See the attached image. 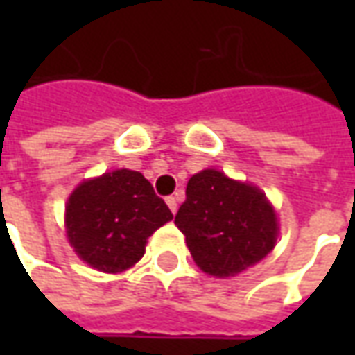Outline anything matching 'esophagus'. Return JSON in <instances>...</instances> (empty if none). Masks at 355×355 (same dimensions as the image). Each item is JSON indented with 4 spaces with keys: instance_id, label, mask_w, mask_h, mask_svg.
<instances>
[{
    "instance_id": "34e87169",
    "label": "esophagus",
    "mask_w": 355,
    "mask_h": 355,
    "mask_svg": "<svg viewBox=\"0 0 355 355\" xmlns=\"http://www.w3.org/2000/svg\"><path fill=\"white\" fill-rule=\"evenodd\" d=\"M167 205H169V209H171V213H173V215H175V213H177V209H178V200L177 198H175V196H169V198H167Z\"/></svg>"
}]
</instances>
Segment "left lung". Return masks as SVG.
I'll return each instance as SVG.
<instances>
[{"mask_svg":"<svg viewBox=\"0 0 355 355\" xmlns=\"http://www.w3.org/2000/svg\"><path fill=\"white\" fill-rule=\"evenodd\" d=\"M175 224L186 236L196 264L218 277L239 274L264 259L277 236L275 213L266 196L215 169L188 180Z\"/></svg>","mask_w":355,"mask_h":355,"instance_id":"obj_1","label":"left lung"}]
</instances>
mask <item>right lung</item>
<instances>
[{
	"mask_svg": "<svg viewBox=\"0 0 355 355\" xmlns=\"http://www.w3.org/2000/svg\"><path fill=\"white\" fill-rule=\"evenodd\" d=\"M173 213L139 171L119 169L83 182L66 205L68 239L89 266L123 272Z\"/></svg>",
	"mask_w": 355,
	"mask_h": 355,
	"instance_id": "obj_1",
	"label": "right lung"
}]
</instances>
